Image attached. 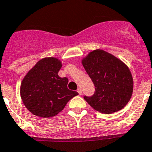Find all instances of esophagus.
<instances>
[{
  "instance_id": "34e87169",
  "label": "esophagus",
  "mask_w": 152,
  "mask_h": 152,
  "mask_svg": "<svg viewBox=\"0 0 152 152\" xmlns=\"http://www.w3.org/2000/svg\"><path fill=\"white\" fill-rule=\"evenodd\" d=\"M77 93H79V94H80V95H81L82 94V90H81V88H78L77 90Z\"/></svg>"
}]
</instances>
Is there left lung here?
Instances as JSON below:
<instances>
[{"label": "left lung", "mask_w": 152, "mask_h": 152, "mask_svg": "<svg viewBox=\"0 0 152 152\" xmlns=\"http://www.w3.org/2000/svg\"><path fill=\"white\" fill-rule=\"evenodd\" d=\"M82 65L95 86L92 96H84L89 105L103 114L121 110L133 94V80L127 65L102 50L89 53Z\"/></svg>", "instance_id": "left-lung-1"}]
</instances>
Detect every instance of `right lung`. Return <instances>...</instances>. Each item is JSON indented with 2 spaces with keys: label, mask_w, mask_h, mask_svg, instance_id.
Wrapping results in <instances>:
<instances>
[{
  "label": "right lung",
  "mask_w": 152,
  "mask_h": 152,
  "mask_svg": "<svg viewBox=\"0 0 152 152\" xmlns=\"http://www.w3.org/2000/svg\"><path fill=\"white\" fill-rule=\"evenodd\" d=\"M62 62L55 57L39 60L30 69L20 86L22 102L31 113L41 118H51L63 110L67 102L78 93L68 89L69 79L58 72Z\"/></svg>",
  "instance_id": "obj_1"
}]
</instances>
